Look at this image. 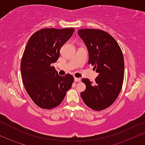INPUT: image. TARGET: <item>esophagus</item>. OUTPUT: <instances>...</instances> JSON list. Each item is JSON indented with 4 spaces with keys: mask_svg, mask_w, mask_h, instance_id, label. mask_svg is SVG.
Instances as JSON below:
<instances>
[{
    "mask_svg": "<svg viewBox=\"0 0 145 145\" xmlns=\"http://www.w3.org/2000/svg\"><path fill=\"white\" fill-rule=\"evenodd\" d=\"M74 81H75V82H80V81H81V78H74Z\"/></svg>",
    "mask_w": 145,
    "mask_h": 145,
    "instance_id": "1",
    "label": "esophagus"
}]
</instances>
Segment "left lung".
<instances>
[{
	"label": "left lung",
	"instance_id": "1",
	"mask_svg": "<svg viewBox=\"0 0 145 145\" xmlns=\"http://www.w3.org/2000/svg\"><path fill=\"white\" fill-rule=\"evenodd\" d=\"M78 35L89 54V64L94 66L98 76L95 82L83 79L86 89L81 93L84 103L91 109L109 107L118 97L123 81L124 59L115 39L103 30L81 29Z\"/></svg>",
	"mask_w": 145,
	"mask_h": 145
}]
</instances>
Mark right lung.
Masks as SVG:
<instances>
[{"label":"right lung","mask_w":145,"mask_h":145,"mask_svg":"<svg viewBox=\"0 0 145 145\" xmlns=\"http://www.w3.org/2000/svg\"><path fill=\"white\" fill-rule=\"evenodd\" d=\"M74 31L73 28L42 29L27 43L21 62L22 81L29 96L40 108L57 106L72 87L73 76H59L52 64L58 59L61 47Z\"/></svg>","instance_id":"obj_1"}]
</instances>
